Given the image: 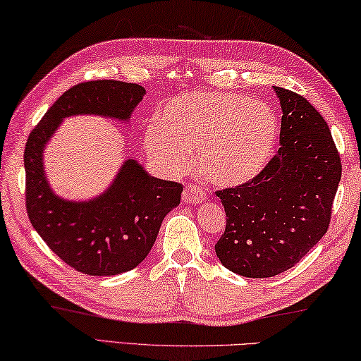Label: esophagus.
<instances>
[{
	"label": "esophagus",
	"mask_w": 361,
	"mask_h": 361,
	"mask_svg": "<svg viewBox=\"0 0 361 361\" xmlns=\"http://www.w3.org/2000/svg\"><path fill=\"white\" fill-rule=\"evenodd\" d=\"M206 198V193L203 192V188H200L198 185L188 184L184 188V193H182V202L187 204H198L202 203Z\"/></svg>",
	"instance_id": "34e87169"
}]
</instances>
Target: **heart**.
Here are the masks:
<instances>
[{"label": "heart", "mask_w": 361, "mask_h": 361, "mask_svg": "<svg viewBox=\"0 0 361 361\" xmlns=\"http://www.w3.org/2000/svg\"><path fill=\"white\" fill-rule=\"evenodd\" d=\"M279 140L269 105L240 94L192 91L169 99L147 128L145 149L159 168L182 174L197 164L219 185H240L267 166Z\"/></svg>", "instance_id": "heart-1"}]
</instances>
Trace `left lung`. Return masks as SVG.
<instances>
[{"mask_svg": "<svg viewBox=\"0 0 361 361\" xmlns=\"http://www.w3.org/2000/svg\"><path fill=\"white\" fill-rule=\"evenodd\" d=\"M274 90L283 110L281 147L251 180L216 192L227 216L216 254L247 279L291 269L322 240L342 173L324 118L300 94Z\"/></svg>", "mask_w": 361, "mask_h": 361, "instance_id": "8db88e82", "label": "left lung"}]
</instances>
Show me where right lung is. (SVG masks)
<instances>
[{
	"label": "right lung",
	"mask_w": 361,
	"mask_h": 361,
	"mask_svg": "<svg viewBox=\"0 0 361 361\" xmlns=\"http://www.w3.org/2000/svg\"><path fill=\"white\" fill-rule=\"evenodd\" d=\"M145 90L135 82H80L59 97L27 139L25 208L33 228L70 267L86 275H118L144 261L161 222L180 203L182 184L152 177L135 161L123 164L115 182L90 202L56 197L43 171V149L65 116L94 114L128 120Z\"/></svg>",
	"instance_id": "obj_1"
}]
</instances>
